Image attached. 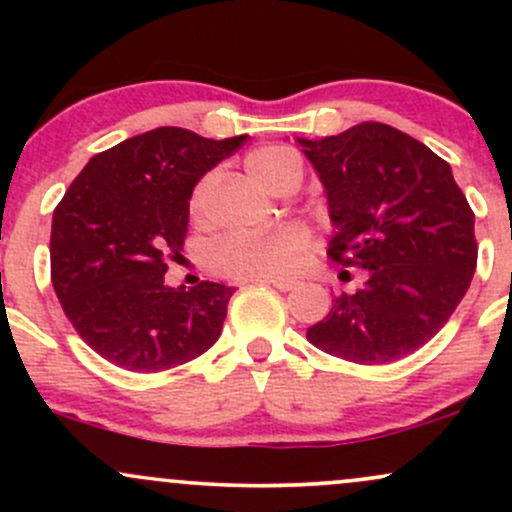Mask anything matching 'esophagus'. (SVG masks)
Segmentation results:
<instances>
[{
    "label": "esophagus",
    "instance_id": "34e87169",
    "mask_svg": "<svg viewBox=\"0 0 512 512\" xmlns=\"http://www.w3.org/2000/svg\"><path fill=\"white\" fill-rule=\"evenodd\" d=\"M252 284H267V286H274V289L279 291H293L296 289V281H289V279H250Z\"/></svg>",
    "mask_w": 512,
    "mask_h": 512
}]
</instances>
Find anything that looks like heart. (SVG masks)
Returning a JSON list of instances; mask_svg holds the SVG:
<instances>
[{"label":"heart","mask_w":512,"mask_h":512,"mask_svg":"<svg viewBox=\"0 0 512 512\" xmlns=\"http://www.w3.org/2000/svg\"><path fill=\"white\" fill-rule=\"evenodd\" d=\"M245 168L262 187L276 192L284 182L303 178V161L289 146L267 144L245 156ZM211 180H202L190 195L192 221H202L209 207ZM310 248L308 228L289 223L255 236H228L211 250V267L231 279H281L296 269Z\"/></svg>","instance_id":"1"}]
</instances>
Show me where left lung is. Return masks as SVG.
I'll list each match as a JSON object with an SVG mask.
<instances>
[{
    "label": "left lung",
    "instance_id": "8db88e82",
    "mask_svg": "<svg viewBox=\"0 0 512 512\" xmlns=\"http://www.w3.org/2000/svg\"><path fill=\"white\" fill-rule=\"evenodd\" d=\"M330 204L327 255L366 269L308 330L325 354L380 366L414 354L450 320L477 269L474 211L450 163L383 122L298 139Z\"/></svg>",
    "mask_w": 512,
    "mask_h": 512
}]
</instances>
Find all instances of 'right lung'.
Wrapping results in <instances>:
<instances>
[{
    "instance_id": "1",
    "label": "right lung",
    "mask_w": 512,
    "mask_h": 512,
    "mask_svg": "<svg viewBox=\"0 0 512 512\" xmlns=\"http://www.w3.org/2000/svg\"><path fill=\"white\" fill-rule=\"evenodd\" d=\"M248 134L207 139L158 127L101 151L52 214V286L79 337L115 366L158 373L219 339L233 286L163 284L180 255L190 195Z\"/></svg>"
}]
</instances>
